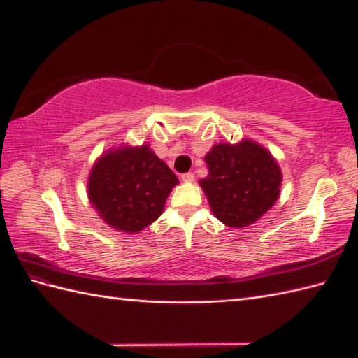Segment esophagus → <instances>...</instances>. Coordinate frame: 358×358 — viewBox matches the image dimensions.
Masks as SVG:
<instances>
[{"label":"esophagus","instance_id":"1","mask_svg":"<svg viewBox=\"0 0 358 358\" xmlns=\"http://www.w3.org/2000/svg\"><path fill=\"white\" fill-rule=\"evenodd\" d=\"M182 180H185V182H193L194 180V174L193 173H184L182 174Z\"/></svg>","mask_w":358,"mask_h":358}]
</instances>
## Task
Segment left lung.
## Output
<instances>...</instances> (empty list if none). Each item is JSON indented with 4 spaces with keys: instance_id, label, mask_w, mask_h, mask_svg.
<instances>
[{
    "instance_id": "obj_1",
    "label": "left lung",
    "mask_w": 358,
    "mask_h": 358,
    "mask_svg": "<svg viewBox=\"0 0 358 358\" xmlns=\"http://www.w3.org/2000/svg\"><path fill=\"white\" fill-rule=\"evenodd\" d=\"M208 176L201 180L213 213L225 225L254 224L275 203L280 192L279 165L252 141L217 144L205 156Z\"/></svg>"
}]
</instances>
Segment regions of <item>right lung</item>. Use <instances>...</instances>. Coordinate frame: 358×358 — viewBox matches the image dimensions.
I'll return each instance as SVG.
<instances>
[{"label":"right lung","instance_id":"obj_1","mask_svg":"<svg viewBox=\"0 0 358 358\" xmlns=\"http://www.w3.org/2000/svg\"><path fill=\"white\" fill-rule=\"evenodd\" d=\"M178 178L148 145L119 148L102 156L89 178V197L107 224L138 233L162 214Z\"/></svg>","mask_w":358,"mask_h":358}]
</instances>
